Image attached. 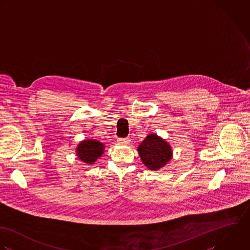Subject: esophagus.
<instances>
[{
	"instance_id": "esophagus-1",
	"label": "esophagus",
	"mask_w": 250,
	"mask_h": 250,
	"mask_svg": "<svg viewBox=\"0 0 250 250\" xmlns=\"http://www.w3.org/2000/svg\"><path fill=\"white\" fill-rule=\"evenodd\" d=\"M129 142H130L129 138H119L118 139V143L120 145H127V144H129Z\"/></svg>"
}]
</instances>
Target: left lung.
I'll list each match as a JSON object with an SVG mask.
<instances>
[{"instance_id": "left-lung-1", "label": "left lung", "mask_w": 250, "mask_h": 250, "mask_svg": "<svg viewBox=\"0 0 250 250\" xmlns=\"http://www.w3.org/2000/svg\"><path fill=\"white\" fill-rule=\"evenodd\" d=\"M142 162L150 170H158L172 158L170 145L156 134H149L138 147Z\"/></svg>"}]
</instances>
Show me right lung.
<instances>
[{"instance_id": "right-lung-1", "label": "right lung", "mask_w": 250, "mask_h": 250, "mask_svg": "<svg viewBox=\"0 0 250 250\" xmlns=\"http://www.w3.org/2000/svg\"><path fill=\"white\" fill-rule=\"evenodd\" d=\"M103 152L104 145L95 139L81 141L76 148L78 158L87 164H94Z\"/></svg>"}]
</instances>
